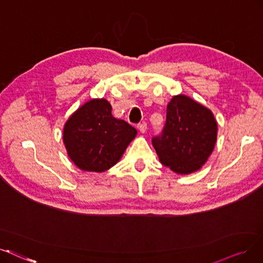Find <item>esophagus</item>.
Segmentation results:
<instances>
[{
  "instance_id": "esophagus-1",
  "label": "esophagus",
  "mask_w": 263,
  "mask_h": 263,
  "mask_svg": "<svg viewBox=\"0 0 263 263\" xmlns=\"http://www.w3.org/2000/svg\"><path fill=\"white\" fill-rule=\"evenodd\" d=\"M137 127H138V129H139V132H140L141 134H144V133L146 132V124H145L144 122L138 124Z\"/></svg>"
}]
</instances>
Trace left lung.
<instances>
[{"label": "left lung", "instance_id": "left-lung-1", "mask_svg": "<svg viewBox=\"0 0 263 263\" xmlns=\"http://www.w3.org/2000/svg\"><path fill=\"white\" fill-rule=\"evenodd\" d=\"M217 140V122L212 111L184 95L167 104L166 121L152 144L163 165L177 174H191L202 167Z\"/></svg>", "mask_w": 263, "mask_h": 263}]
</instances>
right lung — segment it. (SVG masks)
<instances>
[{
	"mask_svg": "<svg viewBox=\"0 0 263 263\" xmlns=\"http://www.w3.org/2000/svg\"><path fill=\"white\" fill-rule=\"evenodd\" d=\"M106 99H92L73 113L65 125L68 155L79 168L101 173L117 164L137 130L115 119Z\"/></svg>",
	"mask_w": 263,
	"mask_h": 263,
	"instance_id": "obj_1",
	"label": "right lung"
}]
</instances>
